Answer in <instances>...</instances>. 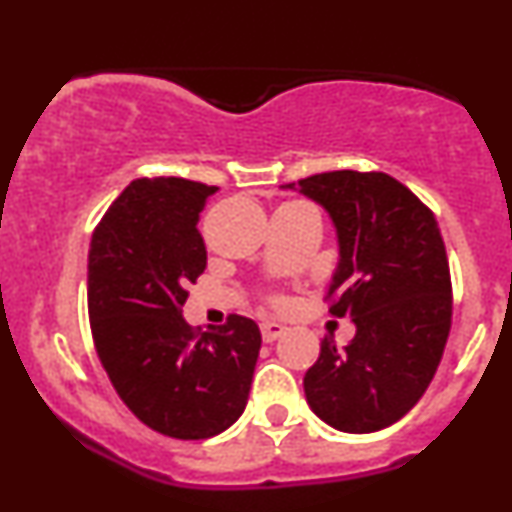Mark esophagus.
<instances>
[{
    "label": "esophagus",
    "mask_w": 512,
    "mask_h": 512,
    "mask_svg": "<svg viewBox=\"0 0 512 512\" xmlns=\"http://www.w3.org/2000/svg\"><path fill=\"white\" fill-rule=\"evenodd\" d=\"M260 330H262L264 342H274V339H279L281 334L286 332V327L281 325V322H276V320H264L260 325Z\"/></svg>",
    "instance_id": "obj_1"
}]
</instances>
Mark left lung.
<instances>
[{"label":"left lung","instance_id":"8db88e82","mask_svg":"<svg viewBox=\"0 0 512 512\" xmlns=\"http://www.w3.org/2000/svg\"><path fill=\"white\" fill-rule=\"evenodd\" d=\"M298 187L337 226L342 260L325 301L330 315L356 325L342 349L322 339L303 378L305 399L339 431H380L419 402L448 342L452 281L438 221L380 170L317 173Z\"/></svg>","mask_w":512,"mask_h":512}]
</instances>
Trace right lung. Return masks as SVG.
Segmentation results:
<instances>
[{"instance_id": "1", "label": "right lung", "mask_w": 512, "mask_h": 512, "mask_svg": "<svg viewBox=\"0 0 512 512\" xmlns=\"http://www.w3.org/2000/svg\"><path fill=\"white\" fill-rule=\"evenodd\" d=\"M214 185L137 178L110 204L88 250V320L127 409L163 436L204 440L236 424L260 356V327L228 315L187 325V286L207 267L197 231Z\"/></svg>"}]
</instances>
